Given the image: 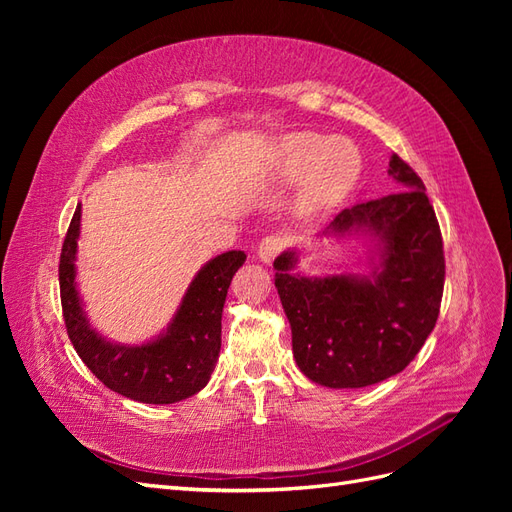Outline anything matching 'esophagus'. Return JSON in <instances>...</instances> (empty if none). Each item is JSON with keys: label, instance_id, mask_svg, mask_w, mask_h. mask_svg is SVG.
Wrapping results in <instances>:
<instances>
[{"label": "esophagus", "instance_id": "esophagus-1", "mask_svg": "<svg viewBox=\"0 0 512 512\" xmlns=\"http://www.w3.org/2000/svg\"><path fill=\"white\" fill-rule=\"evenodd\" d=\"M286 247V239L284 235H280V232H271V235H267L265 239L260 241L258 245V258L265 260V262H271L277 254H280Z\"/></svg>", "mask_w": 512, "mask_h": 512}]
</instances>
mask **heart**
Wrapping results in <instances>:
<instances>
[{"label": "heart", "instance_id": "obj_1", "mask_svg": "<svg viewBox=\"0 0 512 512\" xmlns=\"http://www.w3.org/2000/svg\"><path fill=\"white\" fill-rule=\"evenodd\" d=\"M280 166L286 177L309 175L307 192L318 203L346 194L359 177L361 158L344 138L292 134L280 147Z\"/></svg>", "mask_w": 512, "mask_h": 512}]
</instances>
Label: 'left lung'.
I'll return each mask as SVG.
<instances>
[{
    "instance_id": "1",
    "label": "left lung",
    "mask_w": 512,
    "mask_h": 512,
    "mask_svg": "<svg viewBox=\"0 0 512 512\" xmlns=\"http://www.w3.org/2000/svg\"><path fill=\"white\" fill-rule=\"evenodd\" d=\"M397 192L335 215L329 232L380 235L382 267L369 277L292 275V252L277 256L275 286L303 374L329 389H361L406 369L436 327L444 292V245L425 185L397 153Z\"/></svg>"
}]
</instances>
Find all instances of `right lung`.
<instances>
[{
    "label": "right lung",
    "mask_w": 512,
    "mask_h": 512,
    "mask_svg": "<svg viewBox=\"0 0 512 512\" xmlns=\"http://www.w3.org/2000/svg\"><path fill=\"white\" fill-rule=\"evenodd\" d=\"M81 207H76L59 256L61 312L70 342L108 389L143 404H175L209 382L222 348V309L243 252H226L200 269L166 335L147 346H115L89 329L74 288V254Z\"/></svg>",
    "instance_id": "1"
}]
</instances>
